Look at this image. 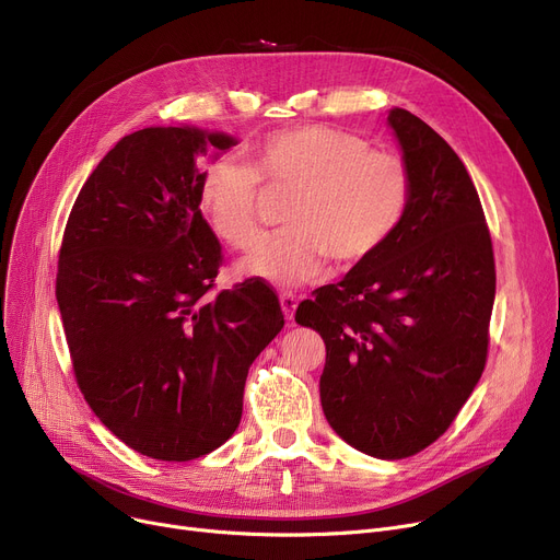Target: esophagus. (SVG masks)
Returning <instances> with one entry per match:
<instances>
[{"mask_svg": "<svg viewBox=\"0 0 560 560\" xmlns=\"http://www.w3.org/2000/svg\"><path fill=\"white\" fill-rule=\"evenodd\" d=\"M281 308H283L285 319H292V315H295V308H298V298L292 295V292H283V295H281Z\"/></svg>", "mask_w": 560, "mask_h": 560, "instance_id": "obj_1", "label": "esophagus"}]
</instances>
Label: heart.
I'll return each instance as SVG.
<instances>
[{
  "label": "heart",
  "mask_w": 560,
  "mask_h": 560,
  "mask_svg": "<svg viewBox=\"0 0 560 560\" xmlns=\"http://www.w3.org/2000/svg\"><path fill=\"white\" fill-rule=\"evenodd\" d=\"M292 192L285 229L265 241L241 270L279 285L313 279L327 258L359 265L397 233L413 179L395 152L325 125L275 131L252 147V163L220 156L201 176V206L213 231L235 249L260 238L262 188Z\"/></svg>",
  "instance_id": "1"
}]
</instances>
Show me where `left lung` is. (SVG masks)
Returning a JSON list of instances; mask_svg holds the SVG:
<instances>
[{"mask_svg": "<svg viewBox=\"0 0 560 560\" xmlns=\"http://www.w3.org/2000/svg\"><path fill=\"white\" fill-rule=\"evenodd\" d=\"M388 122L413 179L397 233L295 319L327 345L322 408L374 458H408L443 435L488 359L494 254L479 192L458 154L418 115Z\"/></svg>", "mask_w": 560, "mask_h": 560, "instance_id": "left-lung-1", "label": "left lung"}]
</instances>
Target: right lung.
Here are the masks:
<instances>
[{"mask_svg": "<svg viewBox=\"0 0 560 560\" xmlns=\"http://www.w3.org/2000/svg\"><path fill=\"white\" fill-rule=\"evenodd\" d=\"M231 144L192 127L125 136L79 190L58 252L77 386L108 431L156 460L226 443L249 365L283 329L270 283L213 292L224 256L199 209L197 161Z\"/></svg>", "mask_w": 560, "mask_h": 560, "instance_id": "obj_1", "label": "right lung"}]
</instances>
